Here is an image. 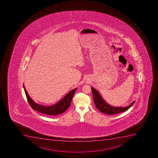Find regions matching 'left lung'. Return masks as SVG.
<instances>
[{"label":"left lung","instance_id":"8db88e82","mask_svg":"<svg viewBox=\"0 0 158 158\" xmlns=\"http://www.w3.org/2000/svg\"><path fill=\"white\" fill-rule=\"evenodd\" d=\"M91 89L95 106L99 111L105 114L111 115L118 114L119 113L127 111L129 108H131L135 103V101H134L129 105V106L124 107L111 106L106 101H105L97 90L93 87L91 88Z\"/></svg>","mask_w":158,"mask_h":158}]
</instances>
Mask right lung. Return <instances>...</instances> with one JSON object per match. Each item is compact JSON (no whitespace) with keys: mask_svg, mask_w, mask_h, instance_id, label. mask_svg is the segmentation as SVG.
Segmentation results:
<instances>
[{"mask_svg":"<svg viewBox=\"0 0 158 158\" xmlns=\"http://www.w3.org/2000/svg\"><path fill=\"white\" fill-rule=\"evenodd\" d=\"M23 87L28 102L32 108L39 112L48 115H56L61 114L66 111L70 106L73 96L77 89V88H76L70 91L66 96H65L59 102H58L57 103H55V104L52 105L51 106H43L35 102L27 93L23 84Z\"/></svg>","mask_w":158,"mask_h":158,"instance_id":"obj_1","label":"right lung"}]
</instances>
